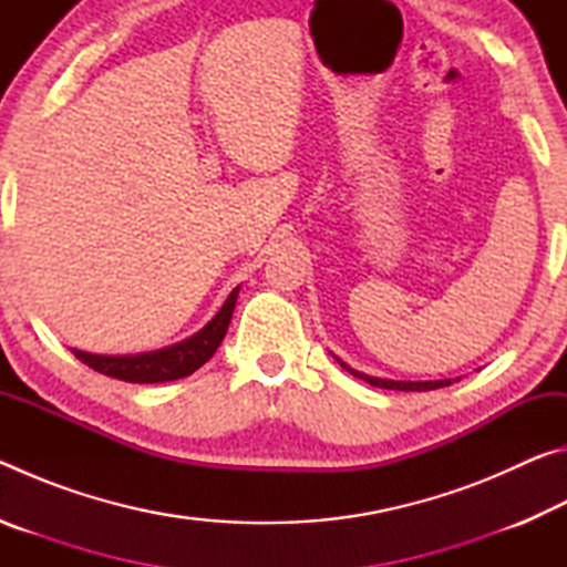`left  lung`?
Returning <instances> with one entry per match:
<instances>
[{
    "label": "left lung",
    "mask_w": 567,
    "mask_h": 567,
    "mask_svg": "<svg viewBox=\"0 0 567 567\" xmlns=\"http://www.w3.org/2000/svg\"><path fill=\"white\" fill-rule=\"evenodd\" d=\"M344 370L350 372V375L360 378L368 382L372 388H382V390H402V392H425V390H437V388H447L453 385V380H425V382H405V380H382V378H372V375H364V372L352 370L350 364H344L342 360H338ZM460 380V378H457Z\"/></svg>",
    "instance_id": "8db88e82"
}]
</instances>
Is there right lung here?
Wrapping results in <instances>:
<instances>
[{"instance_id":"1","label":"right lung","mask_w":567,"mask_h":567,"mask_svg":"<svg viewBox=\"0 0 567 567\" xmlns=\"http://www.w3.org/2000/svg\"><path fill=\"white\" fill-rule=\"evenodd\" d=\"M239 287H235L219 312L209 320L203 330L192 334V338L182 340L169 348H162L155 352H140V354H92L82 350H72L76 360L90 364L92 370L102 372V375L124 380V382H140V385H152V382H169L187 378L192 372L203 368V364L217 352L219 342H223L225 332L233 320L235 302H237Z\"/></svg>"}]
</instances>
